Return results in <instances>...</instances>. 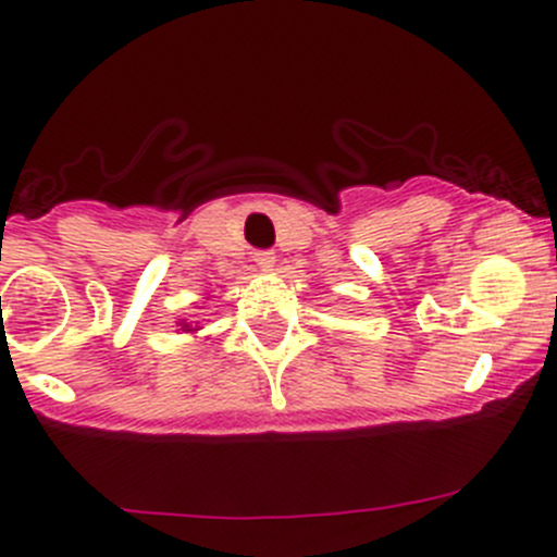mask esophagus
Wrapping results in <instances>:
<instances>
[{
	"label": "esophagus",
	"instance_id": "obj_1",
	"mask_svg": "<svg viewBox=\"0 0 557 557\" xmlns=\"http://www.w3.org/2000/svg\"><path fill=\"white\" fill-rule=\"evenodd\" d=\"M252 261H256L261 269H272L274 267V252L272 250H256V252H252Z\"/></svg>",
	"mask_w": 557,
	"mask_h": 557
}]
</instances>
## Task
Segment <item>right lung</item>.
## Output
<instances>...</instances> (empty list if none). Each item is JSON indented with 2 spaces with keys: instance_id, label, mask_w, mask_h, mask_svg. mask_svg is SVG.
<instances>
[{
  "instance_id": "add662e5",
  "label": "right lung",
  "mask_w": 557,
  "mask_h": 557,
  "mask_svg": "<svg viewBox=\"0 0 557 557\" xmlns=\"http://www.w3.org/2000/svg\"><path fill=\"white\" fill-rule=\"evenodd\" d=\"M182 329H187V332H190V326H187V323H185V326H182Z\"/></svg>"
}]
</instances>
